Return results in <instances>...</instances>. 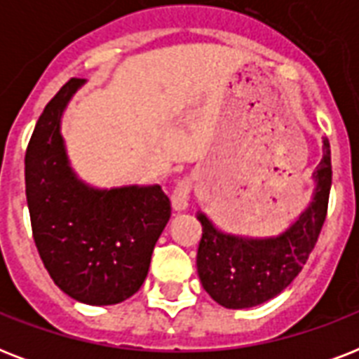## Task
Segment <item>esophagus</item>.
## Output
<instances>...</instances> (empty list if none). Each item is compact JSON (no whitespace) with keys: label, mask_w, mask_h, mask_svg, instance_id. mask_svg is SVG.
I'll return each instance as SVG.
<instances>
[{"label":"esophagus","mask_w":359,"mask_h":359,"mask_svg":"<svg viewBox=\"0 0 359 359\" xmlns=\"http://www.w3.org/2000/svg\"><path fill=\"white\" fill-rule=\"evenodd\" d=\"M190 190L191 182L188 179L180 180L179 184L175 186L173 196H171V203L177 212H184L186 208L190 207Z\"/></svg>","instance_id":"esophagus-1"}]
</instances>
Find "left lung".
I'll list each match as a JSON object with an SVG mask.
<instances>
[{
	"label": "left lung",
	"mask_w": 359,
	"mask_h": 359,
	"mask_svg": "<svg viewBox=\"0 0 359 359\" xmlns=\"http://www.w3.org/2000/svg\"><path fill=\"white\" fill-rule=\"evenodd\" d=\"M311 201L278 235L248 236L219 229L199 210L203 236L197 273L203 289L227 309H248L272 300L289 287L309 259L323 229L332 188L330 141L323 137V160L315 173Z\"/></svg>",
	"instance_id": "left-lung-1"
}]
</instances>
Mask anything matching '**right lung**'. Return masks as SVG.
Returning <instances> with one entry per match:
<instances>
[{
    "label": "right lung",
    "mask_w": 359,
    "mask_h": 359,
    "mask_svg": "<svg viewBox=\"0 0 359 359\" xmlns=\"http://www.w3.org/2000/svg\"><path fill=\"white\" fill-rule=\"evenodd\" d=\"M86 80H72L48 102L25 152V197L36 250L65 294L87 306H114L145 281L151 255L171 218L160 184L98 188L70 163L61 119Z\"/></svg>",
    "instance_id": "right-lung-1"
}]
</instances>
